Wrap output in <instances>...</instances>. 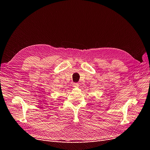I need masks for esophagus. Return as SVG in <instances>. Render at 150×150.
<instances>
[{
    "instance_id": "1",
    "label": "esophagus",
    "mask_w": 150,
    "mask_h": 150,
    "mask_svg": "<svg viewBox=\"0 0 150 150\" xmlns=\"http://www.w3.org/2000/svg\"><path fill=\"white\" fill-rule=\"evenodd\" d=\"M73 87H79V83H73Z\"/></svg>"
}]
</instances>
